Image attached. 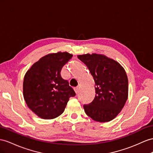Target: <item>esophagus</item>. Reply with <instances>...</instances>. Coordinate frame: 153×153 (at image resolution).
<instances>
[{
    "label": "esophagus",
    "instance_id": "esophagus-1",
    "mask_svg": "<svg viewBox=\"0 0 153 153\" xmlns=\"http://www.w3.org/2000/svg\"><path fill=\"white\" fill-rule=\"evenodd\" d=\"M74 91H75V92H76V94H77L78 92H79V87H76L74 88Z\"/></svg>",
    "mask_w": 153,
    "mask_h": 153
}]
</instances>
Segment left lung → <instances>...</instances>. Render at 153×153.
<instances>
[{
    "mask_svg": "<svg viewBox=\"0 0 153 153\" xmlns=\"http://www.w3.org/2000/svg\"><path fill=\"white\" fill-rule=\"evenodd\" d=\"M78 58L87 65L96 83L94 99L83 105L85 113L99 122L113 120L127 100L128 79L125 70L103 55L87 53Z\"/></svg>",
    "mask_w": 153,
    "mask_h": 153,
    "instance_id": "8db88e82",
    "label": "left lung"
}]
</instances>
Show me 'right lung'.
<instances>
[{
    "mask_svg": "<svg viewBox=\"0 0 153 153\" xmlns=\"http://www.w3.org/2000/svg\"><path fill=\"white\" fill-rule=\"evenodd\" d=\"M67 52L51 53L34 63L25 74L23 95L28 107L42 119H53L64 112L70 97L76 96L62 68L71 57Z\"/></svg>",
    "mask_w": 153,
    "mask_h": 153,
    "instance_id": "obj_1",
    "label": "right lung"
}]
</instances>
